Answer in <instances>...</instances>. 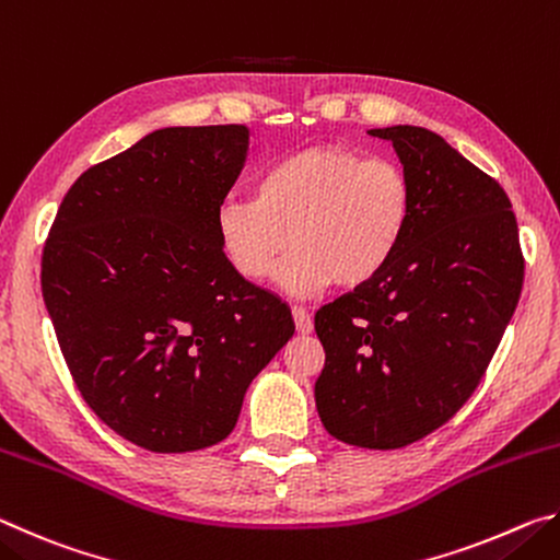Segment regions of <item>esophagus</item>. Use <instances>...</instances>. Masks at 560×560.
<instances>
[{
  "mask_svg": "<svg viewBox=\"0 0 560 560\" xmlns=\"http://www.w3.org/2000/svg\"><path fill=\"white\" fill-rule=\"evenodd\" d=\"M291 316H293V324H296V330L301 336H308L311 330H314V320H311V316L303 308H291Z\"/></svg>",
  "mask_w": 560,
  "mask_h": 560,
  "instance_id": "34e87169",
  "label": "esophagus"
}]
</instances>
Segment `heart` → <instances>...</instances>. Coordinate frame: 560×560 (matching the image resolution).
I'll use <instances>...</instances> for the list:
<instances>
[{
  "instance_id": "heart-1",
  "label": "heart",
  "mask_w": 560,
  "mask_h": 560,
  "mask_svg": "<svg viewBox=\"0 0 560 560\" xmlns=\"http://www.w3.org/2000/svg\"><path fill=\"white\" fill-rule=\"evenodd\" d=\"M412 183L385 158L343 145H314L279 158L254 183V200H226L217 234L230 267L246 281L277 271L291 296H314L336 281L353 291L390 267L410 232Z\"/></svg>"
}]
</instances>
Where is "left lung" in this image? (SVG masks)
Masks as SVG:
<instances>
[{
  "mask_svg": "<svg viewBox=\"0 0 560 560\" xmlns=\"http://www.w3.org/2000/svg\"><path fill=\"white\" fill-rule=\"evenodd\" d=\"M410 177V232L381 277L316 314L328 434L397 450L442 428L494 358L524 283L516 217L497 179L438 132L373 128Z\"/></svg>",
  "mask_w": 560,
  "mask_h": 560,
  "instance_id": "1",
  "label": "left lung"
}]
</instances>
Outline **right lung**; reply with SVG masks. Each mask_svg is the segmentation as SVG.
Returning a JSON list of instances; mask_svg holds the SVG:
<instances>
[{
  "mask_svg": "<svg viewBox=\"0 0 560 560\" xmlns=\"http://www.w3.org/2000/svg\"><path fill=\"white\" fill-rule=\"evenodd\" d=\"M249 140L246 126L148 132L75 179L44 246V303L75 387L150 452L222 442L293 336L291 311L230 267L217 234Z\"/></svg>",
  "mask_w": 560,
  "mask_h": 560,
  "instance_id": "1",
  "label": "right lung"
}]
</instances>
